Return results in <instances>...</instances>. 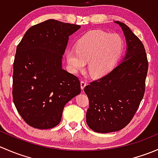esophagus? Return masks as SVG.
<instances>
[{"instance_id": "34e87169", "label": "esophagus", "mask_w": 158, "mask_h": 158, "mask_svg": "<svg viewBox=\"0 0 158 158\" xmlns=\"http://www.w3.org/2000/svg\"><path fill=\"white\" fill-rule=\"evenodd\" d=\"M80 85H81V89L83 91V89H85V86H86V82H85V81H81Z\"/></svg>"}]
</instances>
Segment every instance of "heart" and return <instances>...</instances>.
Wrapping results in <instances>:
<instances>
[{"label":"heart","instance_id":"heart-1","mask_svg":"<svg viewBox=\"0 0 158 158\" xmlns=\"http://www.w3.org/2000/svg\"><path fill=\"white\" fill-rule=\"evenodd\" d=\"M76 50L69 49L66 57L70 71L78 73L85 69L92 77L100 78L109 73L123 49V40L119 35L103 30L85 33L76 44Z\"/></svg>","mask_w":158,"mask_h":158}]
</instances>
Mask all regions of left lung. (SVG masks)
Masks as SVG:
<instances>
[{"instance_id": "1", "label": "left lung", "mask_w": 158, "mask_h": 158, "mask_svg": "<svg viewBox=\"0 0 158 158\" xmlns=\"http://www.w3.org/2000/svg\"><path fill=\"white\" fill-rule=\"evenodd\" d=\"M126 52L120 63L109 73L84 89L89 100L88 126L98 133L124 128L131 122L142 100L148 63L144 45L124 23Z\"/></svg>"}]
</instances>
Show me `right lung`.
Segmentation results:
<instances>
[{"instance_id": "right-lung-1", "label": "right lung", "mask_w": 158, "mask_h": 158, "mask_svg": "<svg viewBox=\"0 0 158 158\" xmlns=\"http://www.w3.org/2000/svg\"><path fill=\"white\" fill-rule=\"evenodd\" d=\"M80 27L50 19L29 28L17 46L13 99L20 115L33 128L56 126L66 103L80 94L78 78L63 69L69 36Z\"/></svg>"}]
</instances>
